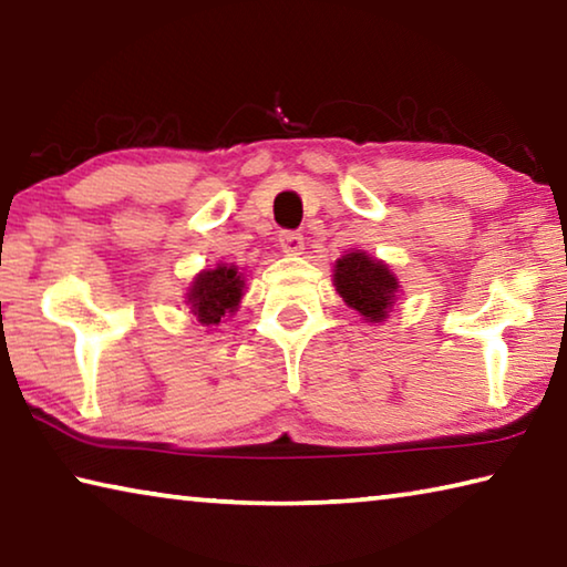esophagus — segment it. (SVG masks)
Here are the masks:
<instances>
[{
  "instance_id": "esophagus-1",
  "label": "esophagus",
  "mask_w": 567,
  "mask_h": 567,
  "mask_svg": "<svg viewBox=\"0 0 567 567\" xmlns=\"http://www.w3.org/2000/svg\"><path fill=\"white\" fill-rule=\"evenodd\" d=\"M277 243H280L282 252L297 255L305 247V237L300 233H292V229H282L280 237H277Z\"/></svg>"
}]
</instances>
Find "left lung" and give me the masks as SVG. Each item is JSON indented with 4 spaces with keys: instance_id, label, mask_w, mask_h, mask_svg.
<instances>
[{
    "instance_id": "1",
    "label": "left lung",
    "mask_w": 567,
    "mask_h": 567,
    "mask_svg": "<svg viewBox=\"0 0 567 567\" xmlns=\"http://www.w3.org/2000/svg\"><path fill=\"white\" fill-rule=\"evenodd\" d=\"M334 287L352 310H358L364 320H385L398 292L395 275L388 265L372 260L364 252H350L334 265Z\"/></svg>"
}]
</instances>
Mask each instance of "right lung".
<instances>
[{
	"label": "right lung",
	"mask_w": 567,
	"mask_h": 567,
	"mask_svg": "<svg viewBox=\"0 0 567 567\" xmlns=\"http://www.w3.org/2000/svg\"><path fill=\"white\" fill-rule=\"evenodd\" d=\"M245 280L237 272V267L217 265L215 270L197 275V280L189 287L187 302L192 312L203 324H217L227 312H235L243 297Z\"/></svg>",
	"instance_id": "obj_1"
}]
</instances>
